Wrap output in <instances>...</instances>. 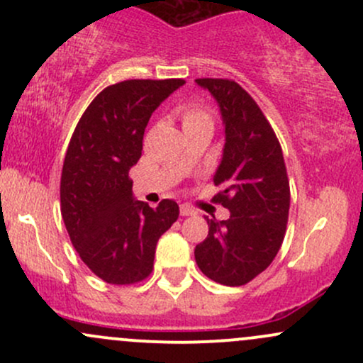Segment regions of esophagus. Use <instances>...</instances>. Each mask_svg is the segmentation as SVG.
I'll list each match as a JSON object with an SVG mask.
<instances>
[{
  "label": "esophagus",
  "mask_w": 363,
  "mask_h": 363,
  "mask_svg": "<svg viewBox=\"0 0 363 363\" xmlns=\"http://www.w3.org/2000/svg\"><path fill=\"white\" fill-rule=\"evenodd\" d=\"M179 211H181V216L196 215V210H194L193 206H189V205H181V208H179Z\"/></svg>",
  "instance_id": "obj_1"
}]
</instances>
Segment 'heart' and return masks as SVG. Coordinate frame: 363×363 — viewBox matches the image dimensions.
<instances>
[{"mask_svg": "<svg viewBox=\"0 0 363 363\" xmlns=\"http://www.w3.org/2000/svg\"><path fill=\"white\" fill-rule=\"evenodd\" d=\"M181 118L184 126H189V124H196V123H203V121H211V116L210 112L206 111V107L198 102L186 104V106L181 109Z\"/></svg>", "mask_w": 363, "mask_h": 363, "instance_id": "heart-1", "label": "heart"}]
</instances>
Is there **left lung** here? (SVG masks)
I'll return each instance as SVG.
<instances>
[{
  "instance_id": "1",
  "label": "left lung",
  "mask_w": 363,
  "mask_h": 363,
  "mask_svg": "<svg viewBox=\"0 0 363 363\" xmlns=\"http://www.w3.org/2000/svg\"><path fill=\"white\" fill-rule=\"evenodd\" d=\"M218 102L225 124L223 157L213 182L215 203L230 218H206L208 237L194 257L208 278L227 286L245 285L264 272L280 251L290 210V184L280 141L251 95L227 78H198Z\"/></svg>"
}]
</instances>
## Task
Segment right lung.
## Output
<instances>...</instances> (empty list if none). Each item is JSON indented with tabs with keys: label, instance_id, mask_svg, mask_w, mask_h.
<instances>
[{
	"label": "right lung",
	"instance_id": "obj_1",
	"mask_svg": "<svg viewBox=\"0 0 363 363\" xmlns=\"http://www.w3.org/2000/svg\"><path fill=\"white\" fill-rule=\"evenodd\" d=\"M181 78L126 80L104 89L83 112L61 174V215L82 261L104 281L131 285L153 269L158 239L179 216L172 199L135 201L129 169L140 160L153 111Z\"/></svg>",
	"mask_w": 363,
	"mask_h": 363
}]
</instances>
